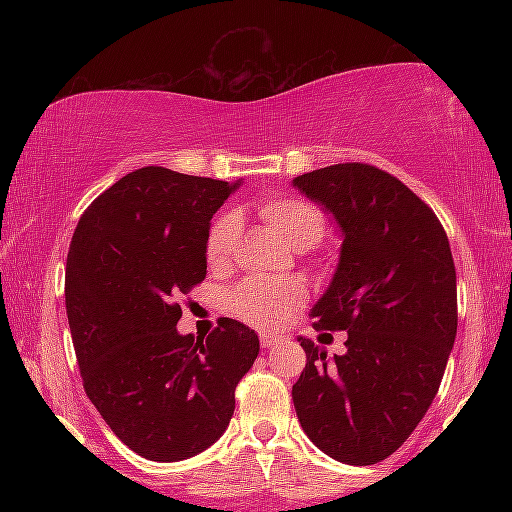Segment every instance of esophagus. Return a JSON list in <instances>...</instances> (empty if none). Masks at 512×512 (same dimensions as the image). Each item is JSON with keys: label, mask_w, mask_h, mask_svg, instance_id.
<instances>
[{"label": "esophagus", "mask_w": 512, "mask_h": 512, "mask_svg": "<svg viewBox=\"0 0 512 512\" xmlns=\"http://www.w3.org/2000/svg\"><path fill=\"white\" fill-rule=\"evenodd\" d=\"M279 342H281L279 334H274V332H264V334H260L262 349H272V346H276Z\"/></svg>", "instance_id": "1"}]
</instances>
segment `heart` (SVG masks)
Returning <instances> with one entry per match:
<instances>
[{"label": "heart", "mask_w": 512, "mask_h": 512, "mask_svg": "<svg viewBox=\"0 0 512 512\" xmlns=\"http://www.w3.org/2000/svg\"><path fill=\"white\" fill-rule=\"evenodd\" d=\"M260 216L293 248H313L325 233L320 209L308 199L293 195H274L262 199ZM238 233L236 216L223 211L209 223L204 238V260L211 269H221L231 260L233 240ZM305 298V286L296 279H245L226 293V310L238 320L255 327H274Z\"/></svg>", "instance_id": "obj_1"}]
</instances>
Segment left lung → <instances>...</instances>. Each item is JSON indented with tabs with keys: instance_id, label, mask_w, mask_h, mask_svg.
<instances>
[{
	"instance_id": "8db88e82",
	"label": "left lung",
	"mask_w": 512,
	"mask_h": 512,
	"mask_svg": "<svg viewBox=\"0 0 512 512\" xmlns=\"http://www.w3.org/2000/svg\"><path fill=\"white\" fill-rule=\"evenodd\" d=\"M293 185L342 226V257L313 327L349 334L334 358L298 337L305 368L293 407L325 455L366 467L390 457L438 395L457 334L448 233L424 199L368 163L313 170Z\"/></svg>"
}]
</instances>
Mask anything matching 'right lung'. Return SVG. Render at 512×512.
<instances>
[{"label": "right lung", "instance_id": "add662e5", "mask_svg": "<svg viewBox=\"0 0 512 512\" xmlns=\"http://www.w3.org/2000/svg\"><path fill=\"white\" fill-rule=\"evenodd\" d=\"M236 187L139 168L93 199L69 245L64 301L84 390L146 460H187L216 443L260 354L255 330L231 317L207 339L175 330L182 296L207 276L211 216Z\"/></svg>", "mask_w": 512, "mask_h": 512}]
</instances>
